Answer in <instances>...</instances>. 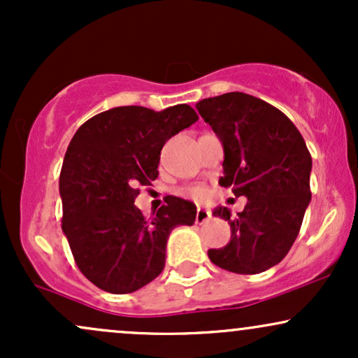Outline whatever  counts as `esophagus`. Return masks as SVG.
<instances>
[{"instance_id":"1","label":"esophagus","mask_w":358,"mask_h":358,"mask_svg":"<svg viewBox=\"0 0 358 358\" xmlns=\"http://www.w3.org/2000/svg\"><path fill=\"white\" fill-rule=\"evenodd\" d=\"M210 212L205 210V208H196V215H195V222L196 224H205V222H208V219H210Z\"/></svg>"}]
</instances>
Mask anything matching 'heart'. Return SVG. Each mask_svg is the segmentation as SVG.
<instances>
[{
  "instance_id": "b5f03b06",
  "label": "heart",
  "mask_w": 358,
  "mask_h": 358,
  "mask_svg": "<svg viewBox=\"0 0 358 358\" xmlns=\"http://www.w3.org/2000/svg\"><path fill=\"white\" fill-rule=\"evenodd\" d=\"M182 195L188 196V199H193V200H202L203 196L207 195V188L202 187V185H192V187L183 188Z\"/></svg>"
}]
</instances>
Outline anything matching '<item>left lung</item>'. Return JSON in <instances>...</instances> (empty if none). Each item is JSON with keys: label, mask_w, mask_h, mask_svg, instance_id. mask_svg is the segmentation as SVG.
Masks as SVG:
<instances>
[{"label": "left lung", "mask_w": 358, "mask_h": 358, "mask_svg": "<svg viewBox=\"0 0 358 358\" xmlns=\"http://www.w3.org/2000/svg\"><path fill=\"white\" fill-rule=\"evenodd\" d=\"M196 109L224 145L219 183L236 196H248L236 219L227 207L213 210L232 234L208 257L231 273H262L286 257L301 229L311 200L310 151L286 114L249 94L208 97Z\"/></svg>", "instance_id": "left-lung-1"}]
</instances>
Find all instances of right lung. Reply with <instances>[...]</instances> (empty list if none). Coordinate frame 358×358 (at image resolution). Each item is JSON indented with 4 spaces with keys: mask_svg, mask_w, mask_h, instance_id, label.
<instances>
[{
    "mask_svg": "<svg viewBox=\"0 0 358 358\" xmlns=\"http://www.w3.org/2000/svg\"><path fill=\"white\" fill-rule=\"evenodd\" d=\"M199 121L188 104L156 113L122 106L96 114L73 134L60 171L62 231L77 268L114 294L133 293L165 268L176 225H193L196 207L178 196L146 219L134 205L141 185L158 178L162 148Z\"/></svg>",
    "mask_w": 358,
    "mask_h": 358,
    "instance_id": "add662e5",
    "label": "right lung"
}]
</instances>
